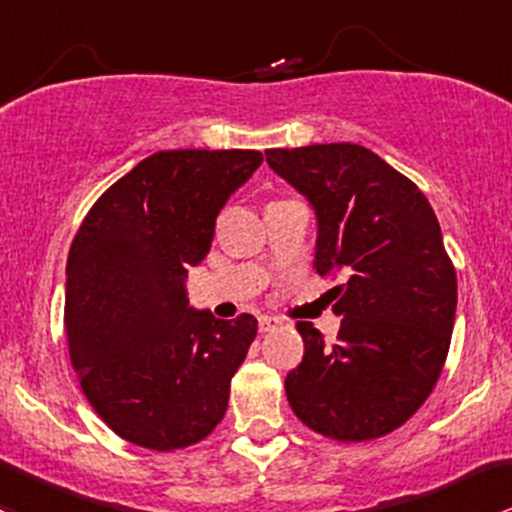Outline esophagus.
Masks as SVG:
<instances>
[{
    "label": "esophagus",
    "instance_id": "1",
    "mask_svg": "<svg viewBox=\"0 0 512 512\" xmlns=\"http://www.w3.org/2000/svg\"><path fill=\"white\" fill-rule=\"evenodd\" d=\"M282 321L277 319V316H260V331L267 333V331H274Z\"/></svg>",
    "mask_w": 512,
    "mask_h": 512
}]
</instances>
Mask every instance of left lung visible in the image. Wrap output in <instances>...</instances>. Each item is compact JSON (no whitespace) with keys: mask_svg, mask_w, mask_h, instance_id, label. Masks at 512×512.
<instances>
[{"mask_svg":"<svg viewBox=\"0 0 512 512\" xmlns=\"http://www.w3.org/2000/svg\"><path fill=\"white\" fill-rule=\"evenodd\" d=\"M274 174L319 220L314 267L343 274L328 346L299 321L304 358L284 380L301 422L336 441H370L407 422L437 385L456 316V270L424 193L351 142L267 149Z\"/></svg>","mask_w":512,"mask_h":512,"instance_id":"obj_1","label":"left lung"}]
</instances>
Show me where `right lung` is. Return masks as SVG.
I'll use <instances>...</instances> for the list:
<instances>
[{
    "mask_svg": "<svg viewBox=\"0 0 512 512\" xmlns=\"http://www.w3.org/2000/svg\"><path fill=\"white\" fill-rule=\"evenodd\" d=\"M262 164L255 149H171L95 201L66 265V336L85 397L117 437L154 451L196 444L228 410L257 319L188 306L186 274L215 218Z\"/></svg>",
    "mask_w": 512,
    "mask_h": 512,
    "instance_id": "add662e5",
    "label": "right lung"
}]
</instances>
